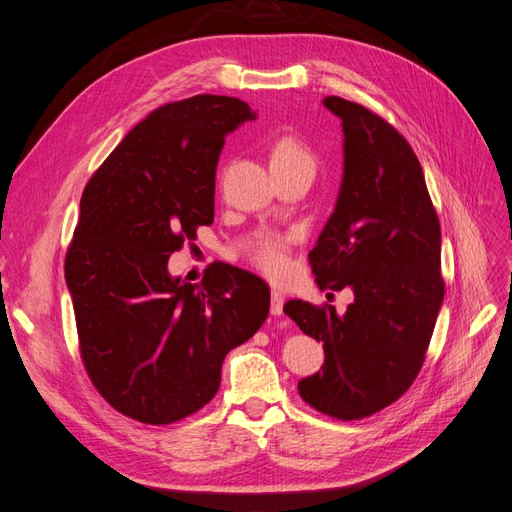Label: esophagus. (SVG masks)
<instances>
[{
	"label": "esophagus",
	"mask_w": 512,
	"mask_h": 512,
	"mask_svg": "<svg viewBox=\"0 0 512 512\" xmlns=\"http://www.w3.org/2000/svg\"><path fill=\"white\" fill-rule=\"evenodd\" d=\"M284 312V294L280 290L271 292V314L273 316H282Z\"/></svg>",
	"instance_id": "esophagus-1"
}]
</instances>
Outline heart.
Listing matches in <instances>:
<instances>
[{
	"label": "heart",
	"instance_id": "obj_1",
	"mask_svg": "<svg viewBox=\"0 0 512 512\" xmlns=\"http://www.w3.org/2000/svg\"><path fill=\"white\" fill-rule=\"evenodd\" d=\"M269 164L273 175L288 173V170H305V173L314 175L316 153L303 138L284 134L271 143ZM252 262L269 277H282L290 267L288 241L282 237H265L252 250Z\"/></svg>",
	"mask_w": 512,
	"mask_h": 512
}]
</instances>
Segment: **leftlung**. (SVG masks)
Listing matches in <instances>:
<instances>
[{
    "label": "left lung",
    "mask_w": 512,
    "mask_h": 512,
    "mask_svg": "<svg viewBox=\"0 0 512 512\" xmlns=\"http://www.w3.org/2000/svg\"><path fill=\"white\" fill-rule=\"evenodd\" d=\"M342 119L344 179L335 211L309 252L322 290L350 288L346 314L292 299L299 329L322 342L324 365L299 382L309 406L359 421L391 406L423 367L444 299L440 222L421 162L389 121L329 96Z\"/></svg>",
    "instance_id": "obj_1"
}]
</instances>
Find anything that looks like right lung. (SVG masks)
Instances as JSON below:
<instances>
[{
	"label": "right lung",
	"instance_id": "add662e5",
	"mask_svg": "<svg viewBox=\"0 0 512 512\" xmlns=\"http://www.w3.org/2000/svg\"><path fill=\"white\" fill-rule=\"evenodd\" d=\"M239 98L200 94L149 113L89 179L66 252L81 359L98 393L138 423L170 425L220 389L224 356L269 316L271 290L211 262L203 282L168 258L213 224L224 138L254 119Z\"/></svg>",
	"mask_w": 512,
	"mask_h": 512
}]
</instances>
